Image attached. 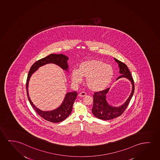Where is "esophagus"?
<instances>
[{"label":"esophagus","instance_id":"esophagus-1","mask_svg":"<svg viewBox=\"0 0 160 160\" xmlns=\"http://www.w3.org/2000/svg\"><path fill=\"white\" fill-rule=\"evenodd\" d=\"M79 96L81 97H85L86 96V93L85 92H81L79 93Z\"/></svg>","mask_w":160,"mask_h":160}]
</instances>
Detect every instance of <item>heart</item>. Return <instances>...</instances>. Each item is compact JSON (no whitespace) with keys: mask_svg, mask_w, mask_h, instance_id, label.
Masks as SVG:
<instances>
[{"mask_svg":"<svg viewBox=\"0 0 160 160\" xmlns=\"http://www.w3.org/2000/svg\"><path fill=\"white\" fill-rule=\"evenodd\" d=\"M114 76L112 66L97 59L86 60L79 64L78 70L72 72V79L75 83H80L86 78V85L90 90L99 91L109 85Z\"/></svg>","mask_w":160,"mask_h":160,"instance_id":"obj_1","label":"heart"}]
</instances>
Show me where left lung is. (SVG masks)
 <instances>
[{"label":"left lung","instance_id":"1","mask_svg":"<svg viewBox=\"0 0 160 160\" xmlns=\"http://www.w3.org/2000/svg\"><path fill=\"white\" fill-rule=\"evenodd\" d=\"M115 61L118 63L120 68V73L121 75L118 78H126L131 81L132 85V90L131 94L128 98L126 102L122 105L119 107H114L110 105L106 100V94L109 90V88L105 90L96 92L93 95V105L92 109L93 114L97 118L103 120H109L117 117L120 116L125 112L129 104V102L133 95L134 91V82L131 74L127 66L122 62L118 61L116 58H114Z\"/></svg>","mask_w":160,"mask_h":160}]
</instances>
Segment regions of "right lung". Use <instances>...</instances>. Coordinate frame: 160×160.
I'll return each mask as SVG.
<instances>
[{
	"instance_id": "add662e5",
	"label": "right lung",
	"mask_w": 160,
	"mask_h": 160,
	"mask_svg": "<svg viewBox=\"0 0 160 160\" xmlns=\"http://www.w3.org/2000/svg\"><path fill=\"white\" fill-rule=\"evenodd\" d=\"M68 60V57L63 54H59V55L50 54L46 57H44L43 58L38 60V61L33 64L31 67L28 74L27 79V94L31 105L32 106L33 109L35 110V112H37L39 116L44 118L45 120L51 122L57 123L61 122L69 116V115L71 114L72 111L73 104L74 103L75 100L77 98V95H78L77 92L75 91L68 92L66 94L63 103H62L61 106L57 108L56 109L53 110L52 111H48V112L42 111L36 107L32 102L31 99L29 98L28 91L29 80L33 72H35L39 67L44 66L46 64H56L64 70L67 71L68 69V65L67 64Z\"/></svg>"
}]
</instances>
